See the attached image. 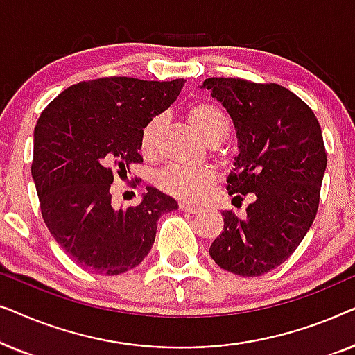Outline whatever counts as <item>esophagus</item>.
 Segmentation results:
<instances>
[{"instance_id":"34e87169","label":"esophagus","mask_w":355,"mask_h":355,"mask_svg":"<svg viewBox=\"0 0 355 355\" xmlns=\"http://www.w3.org/2000/svg\"><path fill=\"white\" fill-rule=\"evenodd\" d=\"M179 210L186 211V213H192V215H196V213L200 211V208L196 207V205H189V203H179Z\"/></svg>"}]
</instances>
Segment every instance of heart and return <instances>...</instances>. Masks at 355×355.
<instances>
[{
	"label": "heart",
	"instance_id": "obj_1",
	"mask_svg": "<svg viewBox=\"0 0 355 355\" xmlns=\"http://www.w3.org/2000/svg\"><path fill=\"white\" fill-rule=\"evenodd\" d=\"M187 121L191 123L203 142L216 147L230 134V119L225 110L215 101H198L187 110ZM164 125L163 116H153L142 125L139 135V148L144 158L158 157L159 134ZM216 182V173L211 168H181L166 166L157 174V184L163 192L182 202H197Z\"/></svg>",
	"mask_w": 355,
	"mask_h": 355
}]
</instances>
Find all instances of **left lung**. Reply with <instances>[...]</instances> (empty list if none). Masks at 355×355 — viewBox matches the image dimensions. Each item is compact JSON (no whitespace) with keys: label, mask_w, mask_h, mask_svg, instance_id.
<instances>
[{"label":"left lung","mask_w":355,"mask_h":355,"mask_svg":"<svg viewBox=\"0 0 355 355\" xmlns=\"http://www.w3.org/2000/svg\"><path fill=\"white\" fill-rule=\"evenodd\" d=\"M203 87L220 100L237 130L239 155L227 176L236 200L250 193L244 220L225 210V227L210 247L223 270L261 276L284 263L312 226L327 150L317 116L283 85L210 77Z\"/></svg>","instance_id":"1"}]
</instances>
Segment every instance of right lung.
Returning <instances> with one entry per match:
<instances>
[{"label": "right lung", "instance_id": "right-lung-1", "mask_svg": "<svg viewBox=\"0 0 355 355\" xmlns=\"http://www.w3.org/2000/svg\"><path fill=\"white\" fill-rule=\"evenodd\" d=\"M182 85L184 79L100 77L67 87L42 111L32 159L42 216L84 270L108 276L132 270L152 249L159 216L178 210L174 198L153 187L139 205L114 208L110 189L144 162L140 129L171 106Z\"/></svg>", "mask_w": 355, "mask_h": 355}]
</instances>
